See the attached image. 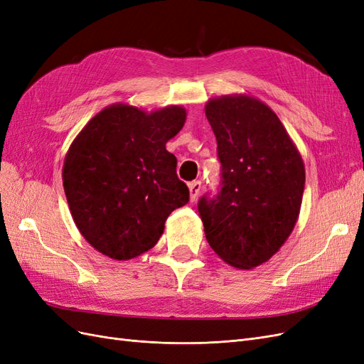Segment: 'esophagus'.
I'll return each mask as SVG.
<instances>
[{"label": "esophagus", "instance_id": "obj_1", "mask_svg": "<svg viewBox=\"0 0 364 364\" xmlns=\"http://www.w3.org/2000/svg\"><path fill=\"white\" fill-rule=\"evenodd\" d=\"M188 188H190V197H191V200H196V197L199 196V193H200L202 183H200V181H193V182L188 183Z\"/></svg>", "mask_w": 364, "mask_h": 364}]
</instances>
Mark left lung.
I'll return each mask as SVG.
<instances>
[{
    "label": "left lung",
    "mask_w": 364,
    "mask_h": 364,
    "mask_svg": "<svg viewBox=\"0 0 364 364\" xmlns=\"http://www.w3.org/2000/svg\"><path fill=\"white\" fill-rule=\"evenodd\" d=\"M205 114L222 164L218 193L197 203L206 240L230 266L257 267L296 225L305 186L302 158L277 114L257 98H214Z\"/></svg>",
    "instance_id": "8db88e82"
}]
</instances>
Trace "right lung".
I'll list each match as a JSON object with an SVG mask.
<instances>
[{"label": "right lung", "instance_id": "1", "mask_svg": "<svg viewBox=\"0 0 364 364\" xmlns=\"http://www.w3.org/2000/svg\"><path fill=\"white\" fill-rule=\"evenodd\" d=\"M181 106L146 114L114 105L74 139L63 164V190L87 243L114 259H130L158 243L167 217L188 203L190 190L165 149L183 127Z\"/></svg>", "mask_w": 364, "mask_h": 364}]
</instances>
